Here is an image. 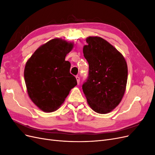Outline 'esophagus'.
Returning a JSON list of instances; mask_svg holds the SVG:
<instances>
[{
  "mask_svg": "<svg viewBox=\"0 0 155 155\" xmlns=\"http://www.w3.org/2000/svg\"><path fill=\"white\" fill-rule=\"evenodd\" d=\"M76 80H77L78 84H79V79H80V78H79V76H76Z\"/></svg>",
  "mask_w": 155,
  "mask_h": 155,
  "instance_id": "1",
  "label": "esophagus"
}]
</instances>
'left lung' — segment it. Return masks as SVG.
I'll list each match as a JSON object with an SVG mask.
<instances>
[{"label":"left lung","mask_w":155,"mask_h":155,"mask_svg":"<svg viewBox=\"0 0 155 155\" xmlns=\"http://www.w3.org/2000/svg\"><path fill=\"white\" fill-rule=\"evenodd\" d=\"M83 46L84 57L89 64L88 78L82 86L91 109L107 114L119 105L127 82V64L120 51L97 36H89Z\"/></svg>","instance_id":"1"}]
</instances>
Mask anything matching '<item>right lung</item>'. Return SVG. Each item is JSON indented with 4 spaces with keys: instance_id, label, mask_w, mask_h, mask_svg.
Returning a JSON list of instances; mask_svg holds the SVG:
<instances>
[{
    "instance_id": "1",
    "label": "right lung",
    "mask_w": 155,
    "mask_h": 155,
    "mask_svg": "<svg viewBox=\"0 0 155 155\" xmlns=\"http://www.w3.org/2000/svg\"><path fill=\"white\" fill-rule=\"evenodd\" d=\"M73 48V42L55 38L39 46L27 61L24 76L28 94L43 112L58 110L77 85L70 73V63L65 61Z\"/></svg>"
}]
</instances>
